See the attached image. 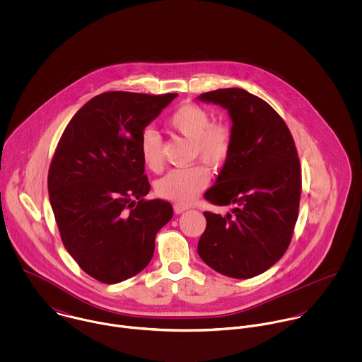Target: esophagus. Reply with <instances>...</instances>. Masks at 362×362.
<instances>
[{"mask_svg":"<svg viewBox=\"0 0 362 362\" xmlns=\"http://www.w3.org/2000/svg\"><path fill=\"white\" fill-rule=\"evenodd\" d=\"M185 210H188V207L182 206V205H174V213H175V214H181V213H184Z\"/></svg>","mask_w":362,"mask_h":362,"instance_id":"1","label":"esophagus"}]
</instances>
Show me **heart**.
<instances>
[{
    "instance_id": "b5f03b06",
    "label": "heart",
    "mask_w": 362,
    "mask_h": 362,
    "mask_svg": "<svg viewBox=\"0 0 362 362\" xmlns=\"http://www.w3.org/2000/svg\"><path fill=\"white\" fill-rule=\"evenodd\" d=\"M167 125L194 141V156L211 167L223 165L233 151V131L224 122H211L206 108L198 104H182L168 118ZM141 156L144 164L158 171L163 165L161 141L153 129H145L141 136ZM209 182V170L204 164L168 171L156 184V194L177 205H189L205 189Z\"/></svg>"
}]
</instances>
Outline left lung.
Instances as JSON below:
<instances>
[{
    "label": "left lung",
    "mask_w": 362,
    "mask_h": 362,
    "mask_svg": "<svg viewBox=\"0 0 362 362\" xmlns=\"http://www.w3.org/2000/svg\"><path fill=\"white\" fill-rule=\"evenodd\" d=\"M227 110L233 151L205 194L233 209L205 211L198 254L213 270L250 279L272 267L288 248L298 217L301 168L294 139L281 117L258 96L238 88L198 96Z\"/></svg>",
    "instance_id": "left-lung-1"
}]
</instances>
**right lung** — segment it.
<instances>
[{
	"instance_id": "add662e5",
	"label": "right lung",
	"mask_w": 362,
	"mask_h": 362,
	"mask_svg": "<svg viewBox=\"0 0 362 362\" xmlns=\"http://www.w3.org/2000/svg\"><path fill=\"white\" fill-rule=\"evenodd\" d=\"M178 95L105 92L66 125L49 171V197L69 255L96 280L124 281L152 260L157 231L173 217L141 156L145 128Z\"/></svg>"
}]
</instances>
